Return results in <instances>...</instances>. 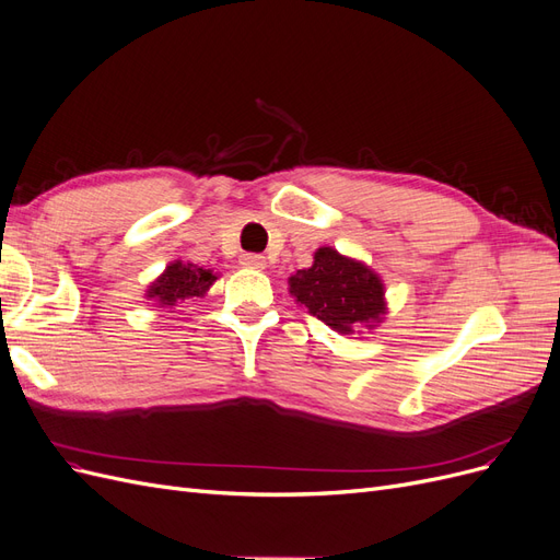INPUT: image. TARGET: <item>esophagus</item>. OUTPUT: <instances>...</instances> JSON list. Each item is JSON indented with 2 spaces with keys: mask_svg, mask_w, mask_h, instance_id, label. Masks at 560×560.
<instances>
[{
  "mask_svg": "<svg viewBox=\"0 0 560 560\" xmlns=\"http://www.w3.org/2000/svg\"><path fill=\"white\" fill-rule=\"evenodd\" d=\"M241 266L243 268H257V270H261V268H266V259L261 257V254H243Z\"/></svg>",
  "mask_w": 560,
  "mask_h": 560,
  "instance_id": "esophagus-1",
  "label": "esophagus"
}]
</instances>
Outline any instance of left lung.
<instances>
[{"mask_svg":"<svg viewBox=\"0 0 560 560\" xmlns=\"http://www.w3.org/2000/svg\"><path fill=\"white\" fill-rule=\"evenodd\" d=\"M290 294L338 334L376 329L387 315L383 278L334 247L315 249L313 266L290 278Z\"/></svg>","mask_w":560,"mask_h":560,"instance_id":"1","label":"left lung"}]
</instances>
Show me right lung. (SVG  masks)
I'll return each instance as SVG.
<instances>
[{"mask_svg": "<svg viewBox=\"0 0 560 560\" xmlns=\"http://www.w3.org/2000/svg\"><path fill=\"white\" fill-rule=\"evenodd\" d=\"M217 273L189 261H171L163 273L149 284L147 299L156 303V308H175L186 299H202L217 282Z\"/></svg>", "mask_w": 560, "mask_h": 560, "instance_id": "add662e5", "label": "right lung"}]
</instances>
